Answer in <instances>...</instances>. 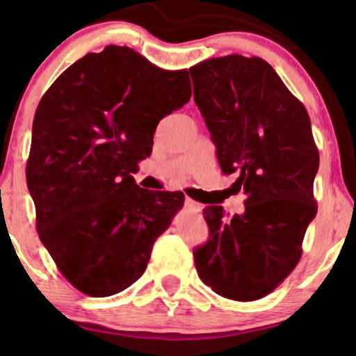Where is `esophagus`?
Wrapping results in <instances>:
<instances>
[{"label": "esophagus", "instance_id": "obj_1", "mask_svg": "<svg viewBox=\"0 0 356 356\" xmlns=\"http://www.w3.org/2000/svg\"><path fill=\"white\" fill-rule=\"evenodd\" d=\"M186 207H187L191 211H195V213L202 211V205H200V203L195 202V200H192V198H186Z\"/></svg>", "mask_w": 356, "mask_h": 356}]
</instances>
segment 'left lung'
Returning a JSON list of instances; mask_svg holds the SVG:
<instances>
[{
	"label": "left lung",
	"mask_w": 356,
	"mask_h": 356,
	"mask_svg": "<svg viewBox=\"0 0 356 356\" xmlns=\"http://www.w3.org/2000/svg\"><path fill=\"white\" fill-rule=\"evenodd\" d=\"M193 99L216 145L222 174L245 193L244 213L203 210L210 229L193 260L218 295L255 301L272 293L300 262L314 220L319 151L306 107L259 56L226 55L192 66Z\"/></svg>",
	"instance_id": "left-lung-1"
}]
</instances>
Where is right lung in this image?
I'll return each mask as SVG.
<instances>
[{
	"label": "right lung",
	"instance_id": "obj_1",
	"mask_svg": "<svg viewBox=\"0 0 356 356\" xmlns=\"http://www.w3.org/2000/svg\"><path fill=\"white\" fill-rule=\"evenodd\" d=\"M191 96L187 70L158 68L118 45L84 55L42 96L26 165L37 233L84 295L134 285L182 208V192L145 191L134 174L153 151L161 118Z\"/></svg>",
	"mask_w": 356,
	"mask_h": 356
}]
</instances>
